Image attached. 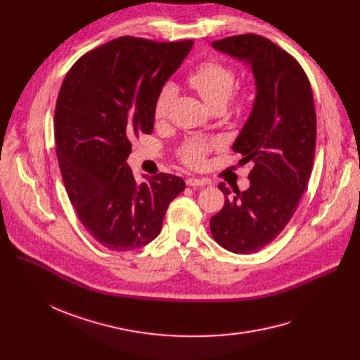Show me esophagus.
Returning <instances> with one entry per match:
<instances>
[{
    "mask_svg": "<svg viewBox=\"0 0 360 360\" xmlns=\"http://www.w3.org/2000/svg\"><path fill=\"white\" fill-rule=\"evenodd\" d=\"M205 184H209L205 179H200V178H195V176H190L186 178V185L188 186H202Z\"/></svg>",
    "mask_w": 360,
    "mask_h": 360,
    "instance_id": "esophagus-1",
    "label": "esophagus"
}]
</instances>
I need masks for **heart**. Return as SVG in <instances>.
<instances>
[{
  "mask_svg": "<svg viewBox=\"0 0 360 360\" xmlns=\"http://www.w3.org/2000/svg\"><path fill=\"white\" fill-rule=\"evenodd\" d=\"M190 83L197 91L207 106H224L232 98L236 86V74L232 67L226 65L217 60H209L200 64L190 75ZM176 98V86L174 83H166L159 90L155 102V118L162 121L167 117L169 109ZM214 141L205 139L188 140L182 148L181 156L188 166H201L207 153L214 147Z\"/></svg>",
  "mask_w": 360,
  "mask_h": 360,
  "instance_id": "obj_1",
  "label": "heart"
}]
</instances>
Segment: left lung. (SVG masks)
Listing matches in <instances>:
<instances>
[{
  "label": "left lung",
  "mask_w": 360,
  "mask_h": 360,
  "mask_svg": "<svg viewBox=\"0 0 360 360\" xmlns=\"http://www.w3.org/2000/svg\"><path fill=\"white\" fill-rule=\"evenodd\" d=\"M212 46L252 71L255 99L232 146L252 162L250 188L233 193L223 182V209L210 220L216 242L235 254L269 245L292 219L311 176L316 117L305 71L286 51L259 34H239Z\"/></svg>",
  "instance_id": "left-lung-1"
}]
</instances>
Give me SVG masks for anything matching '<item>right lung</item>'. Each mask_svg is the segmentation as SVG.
Wrapping results in <instances>:
<instances>
[{
    "label": "right lung",
    "instance_id": "add662e5",
    "mask_svg": "<svg viewBox=\"0 0 360 360\" xmlns=\"http://www.w3.org/2000/svg\"><path fill=\"white\" fill-rule=\"evenodd\" d=\"M194 42L122 36L84 53L67 72L55 106L56 158L67 194L87 232L112 251L153 240L182 178L137 184L127 163L131 140L151 134L159 90Z\"/></svg>",
    "mask_w": 360,
    "mask_h": 360
}]
</instances>
